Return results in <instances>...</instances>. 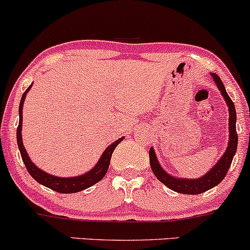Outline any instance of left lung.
<instances>
[{"label":"left lung","mask_w":250,"mask_h":250,"mask_svg":"<svg viewBox=\"0 0 250 250\" xmlns=\"http://www.w3.org/2000/svg\"><path fill=\"white\" fill-rule=\"evenodd\" d=\"M213 82H215L217 87L223 95L224 101L228 104L229 108V142H228V147L226 153L221 156V159L217 161L215 166L210 169L208 173H205L203 177L198 179H184V178L172 177L163 169V167L159 164L158 159H156L155 152L153 148L149 149V163L152 167L153 173L161 183L165 184L167 188L171 190L179 193L184 194H199L203 192L210 190V188L217 186L222 180L224 179L226 174L228 173L230 165H231L232 158H234L235 153L237 150V133H236V110H235L234 102L229 95L227 94L226 86L222 83L221 78L216 73H211Z\"/></svg>","instance_id":"8db88e82"}]
</instances>
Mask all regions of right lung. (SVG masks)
I'll return each mask as SVG.
<instances>
[{"mask_svg":"<svg viewBox=\"0 0 250 250\" xmlns=\"http://www.w3.org/2000/svg\"><path fill=\"white\" fill-rule=\"evenodd\" d=\"M32 87V84L29 85L28 89L23 92L22 98H21L20 106H19V127L16 130V140H18V146L20 149L21 158L22 161L26 165L27 171L32 175V178H34L38 183H40L41 185L46 186V188H51V190L59 192V193H75V192L83 191L85 188H90V186L95 185L96 183L101 182L103 179L104 175L106 174L109 165H110V159L112 155V152L116 148L117 145L120 144L125 138H120L115 142H112L109 147H106V149L104 150L102 156L100 158L98 163L94 166V168L90 169L86 173L78 175V177H70V178H60L56 177V175H52L49 173H46L42 169L38 168V166L34 165V163H32V160L29 159L28 154L26 152V148L23 146L22 142V135H21V129H22V108H23V102L24 98H26L27 92L29 91V89Z\"/></svg>","mask_w":250,"mask_h":250,"instance_id":"obj_1","label":"right lung"}]
</instances>
